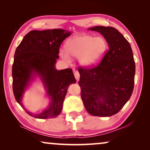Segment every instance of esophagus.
<instances>
[{
  "mask_svg": "<svg viewBox=\"0 0 150 150\" xmlns=\"http://www.w3.org/2000/svg\"><path fill=\"white\" fill-rule=\"evenodd\" d=\"M74 76L76 78V79L77 82H79L80 79V74L79 71L76 70H74Z\"/></svg>",
  "mask_w": 150,
  "mask_h": 150,
  "instance_id": "1",
  "label": "esophagus"
}]
</instances>
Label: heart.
<instances>
[{
  "instance_id": "b5f03b06",
  "label": "heart",
  "mask_w": 150,
  "mask_h": 150,
  "mask_svg": "<svg viewBox=\"0 0 150 150\" xmlns=\"http://www.w3.org/2000/svg\"><path fill=\"white\" fill-rule=\"evenodd\" d=\"M108 49V43L103 37L87 34L76 35L65 43V51L59 50V54L64 60L70 61V57L79 58L81 66L89 68L100 63Z\"/></svg>"
}]
</instances>
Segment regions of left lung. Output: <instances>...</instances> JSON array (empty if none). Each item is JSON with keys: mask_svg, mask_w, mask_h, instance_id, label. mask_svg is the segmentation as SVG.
Here are the masks:
<instances>
[{"mask_svg": "<svg viewBox=\"0 0 150 150\" xmlns=\"http://www.w3.org/2000/svg\"><path fill=\"white\" fill-rule=\"evenodd\" d=\"M102 35L108 51L98 66L79 69L81 98L90 115L110 117L122 109L134 89L135 63L130 44L111 26L88 28Z\"/></svg>", "mask_w": 150, "mask_h": 150, "instance_id": "left-lung-1", "label": "left lung"}]
</instances>
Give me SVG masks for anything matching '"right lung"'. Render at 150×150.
I'll return each mask as SVG.
<instances>
[{"label": "right lung", "mask_w": 150, "mask_h": 150, "mask_svg": "<svg viewBox=\"0 0 150 150\" xmlns=\"http://www.w3.org/2000/svg\"><path fill=\"white\" fill-rule=\"evenodd\" d=\"M71 34V31L61 28L31 30L16 48L12 66L13 94L18 103L35 118L58 116L69 85L76 82L71 69L57 70L55 67L61 43ZM37 78L44 86L49 103L42 112L32 113L24 108L22 100L26 90Z\"/></svg>", "instance_id": "1"}]
</instances>
